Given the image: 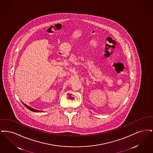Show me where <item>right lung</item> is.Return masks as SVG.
Instances as JSON below:
<instances>
[{
	"label": "right lung",
	"instance_id": "right-lung-1",
	"mask_svg": "<svg viewBox=\"0 0 153 153\" xmlns=\"http://www.w3.org/2000/svg\"><path fill=\"white\" fill-rule=\"evenodd\" d=\"M25 106H26V107H27V108H28V109H30V110H31V111H32V108H30V107H28V106H27V105H26V104H25Z\"/></svg>",
	"mask_w": 153,
	"mask_h": 153
}]
</instances>
